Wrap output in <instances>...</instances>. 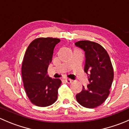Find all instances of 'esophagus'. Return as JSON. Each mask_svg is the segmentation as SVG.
<instances>
[{
    "mask_svg": "<svg viewBox=\"0 0 129 129\" xmlns=\"http://www.w3.org/2000/svg\"><path fill=\"white\" fill-rule=\"evenodd\" d=\"M64 80L67 83V84H71V83L72 82V80H71V79H66Z\"/></svg>",
    "mask_w": 129,
    "mask_h": 129,
    "instance_id": "1",
    "label": "esophagus"
}]
</instances>
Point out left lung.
Wrapping results in <instances>:
<instances>
[{
    "label": "left lung",
    "mask_w": 129,
    "mask_h": 129,
    "mask_svg": "<svg viewBox=\"0 0 129 129\" xmlns=\"http://www.w3.org/2000/svg\"><path fill=\"white\" fill-rule=\"evenodd\" d=\"M75 45L85 52L84 71L87 74L89 72L90 83L76 95L77 101L84 107L95 108L103 104L110 93L114 79L111 60L107 52L97 43L80 40Z\"/></svg>",
    "instance_id": "obj_1"
}]
</instances>
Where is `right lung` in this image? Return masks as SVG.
<instances>
[{
  "instance_id": "1",
  "label": "right lung",
  "mask_w": 129,
  "mask_h": 129,
  "mask_svg": "<svg viewBox=\"0 0 129 129\" xmlns=\"http://www.w3.org/2000/svg\"><path fill=\"white\" fill-rule=\"evenodd\" d=\"M59 39L40 37L34 40L26 50L22 65V77L27 95L33 104L47 107L57 99L59 79L47 75L55 45Z\"/></svg>"
}]
</instances>
